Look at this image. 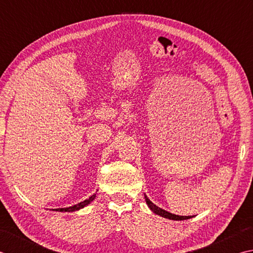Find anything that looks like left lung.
<instances>
[{"label":"left lung","mask_w":253,"mask_h":253,"mask_svg":"<svg viewBox=\"0 0 253 253\" xmlns=\"http://www.w3.org/2000/svg\"><path fill=\"white\" fill-rule=\"evenodd\" d=\"M145 200H146V203L148 205V208L151 209L154 213L157 214V215H161L162 217H165V218H168V219H172V220H184V219H189L191 218L192 216H179V215H174V214H171L167 212V211H165L161 208H158V206H156L155 204H154L151 200H149L146 195H145Z\"/></svg>","instance_id":"obj_1"}]
</instances>
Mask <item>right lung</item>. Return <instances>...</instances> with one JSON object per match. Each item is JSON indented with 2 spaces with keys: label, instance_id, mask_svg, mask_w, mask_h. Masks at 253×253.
<instances>
[{
  "label": "right lung",
  "instance_id": "add662e5",
  "mask_svg": "<svg viewBox=\"0 0 253 253\" xmlns=\"http://www.w3.org/2000/svg\"><path fill=\"white\" fill-rule=\"evenodd\" d=\"M95 197H96V194L91 195V197H90L89 199H87V200L83 201V202H81V203L76 204V205L70 206V208H65V209H55L54 211H59V212H74V211H77V210H80V209H83L84 206L88 205V204L91 202V201L95 199Z\"/></svg>",
  "mask_w": 253,
  "mask_h": 253
}]
</instances>
